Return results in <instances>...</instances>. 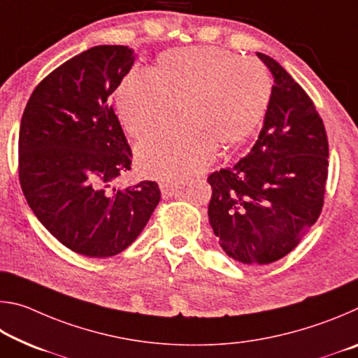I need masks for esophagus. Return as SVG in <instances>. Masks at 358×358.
<instances>
[{"label":"esophagus","instance_id":"34e87169","mask_svg":"<svg viewBox=\"0 0 358 358\" xmlns=\"http://www.w3.org/2000/svg\"><path fill=\"white\" fill-rule=\"evenodd\" d=\"M181 189L180 185H172V183H161V192L162 196H173L175 192Z\"/></svg>","mask_w":358,"mask_h":358}]
</instances>
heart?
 <instances>
[{
  "instance_id": "heart-1",
  "label": "heart",
  "mask_w": 358,
  "mask_h": 358,
  "mask_svg": "<svg viewBox=\"0 0 358 358\" xmlns=\"http://www.w3.org/2000/svg\"><path fill=\"white\" fill-rule=\"evenodd\" d=\"M271 80L264 64L224 48L169 50L153 69L131 68L115 93L118 117L134 138L166 128L180 110L185 126L143 141L137 166L148 177L180 181L222 148L245 142L270 104Z\"/></svg>"
}]
</instances>
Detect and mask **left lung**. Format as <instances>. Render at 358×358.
Segmentation results:
<instances>
[{"label":"left lung","mask_w":358,"mask_h":358,"mask_svg":"<svg viewBox=\"0 0 358 358\" xmlns=\"http://www.w3.org/2000/svg\"><path fill=\"white\" fill-rule=\"evenodd\" d=\"M264 128L243 159L208 175V217L227 256L265 265L300 243L324 207L329 141L313 99L273 58Z\"/></svg>","instance_id":"obj_1"}]
</instances>
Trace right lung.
Returning <instances> with one entry per match:
<instances>
[{"mask_svg":"<svg viewBox=\"0 0 358 358\" xmlns=\"http://www.w3.org/2000/svg\"><path fill=\"white\" fill-rule=\"evenodd\" d=\"M132 64L124 45L88 48L42 78L22 115L23 196L59 243L88 257L124 251L161 201L156 181L113 187L132 151L108 96Z\"/></svg>","mask_w":358,"mask_h":358,"instance_id":"obj_1","label":"right lung"}]
</instances>
